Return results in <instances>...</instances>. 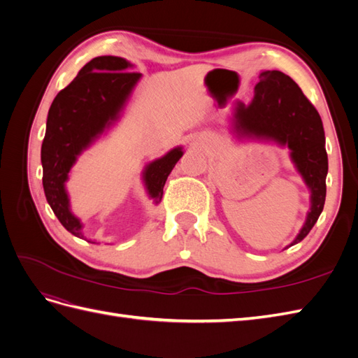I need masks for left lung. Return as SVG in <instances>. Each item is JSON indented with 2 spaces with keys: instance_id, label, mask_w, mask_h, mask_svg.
I'll return each mask as SVG.
<instances>
[{
  "instance_id": "8db88e82",
  "label": "left lung",
  "mask_w": 358,
  "mask_h": 358,
  "mask_svg": "<svg viewBox=\"0 0 358 358\" xmlns=\"http://www.w3.org/2000/svg\"><path fill=\"white\" fill-rule=\"evenodd\" d=\"M258 79L251 104L237 106L234 129L239 136L288 146L292 162L310 189V210L292 246L305 239L324 209L329 171L326 136L320 113L289 76L267 70Z\"/></svg>"
}]
</instances>
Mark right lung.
Here are the masks:
<instances>
[{
  "instance_id": "obj_1",
  "label": "right lung",
  "mask_w": 358,
  "mask_h": 358,
  "mask_svg": "<svg viewBox=\"0 0 358 358\" xmlns=\"http://www.w3.org/2000/svg\"><path fill=\"white\" fill-rule=\"evenodd\" d=\"M129 67L131 64L119 57L91 59L74 80L58 92L48 113L46 134L41 145L43 188L64 229L80 239H83L82 222L71 213L66 191L69 171L82 150L119 117L142 76L127 71ZM182 155V148H175L145 167L143 182L155 204L161 201L162 188Z\"/></svg>"
}]
</instances>
